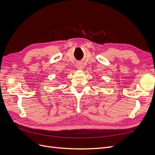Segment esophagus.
<instances>
[{"instance_id": "34e87169", "label": "esophagus", "mask_w": 155, "mask_h": 155, "mask_svg": "<svg viewBox=\"0 0 155 155\" xmlns=\"http://www.w3.org/2000/svg\"><path fill=\"white\" fill-rule=\"evenodd\" d=\"M78 68L79 70H81L83 69V65L81 63H79L78 64Z\"/></svg>"}]
</instances>
